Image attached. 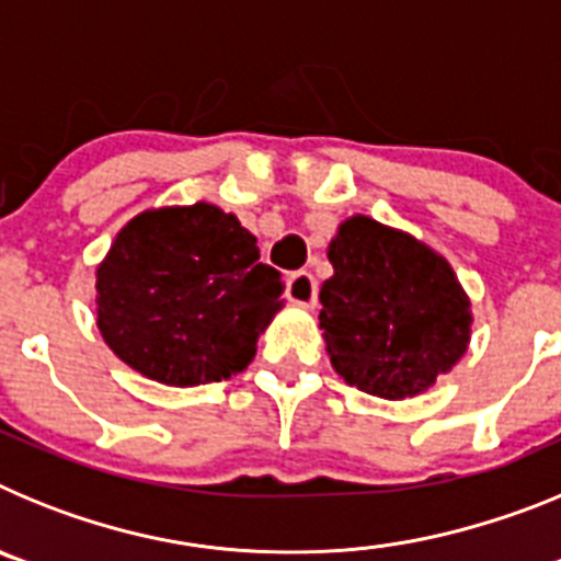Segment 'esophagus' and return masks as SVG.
I'll list each match as a JSON object with an SVG mask.
<instances>
[{
    "mask_svg": "<svg viewBox=\"0 0 561 561\" xmlns=\"http://www.w3.org/2000/svg\"><path fill=\"white\" fill-rule=\"evenodd\" d=\"M286 297H289L291 304L297 306H306V309H311V306L317 304V280L311 272H295V275L286 280Z\"/></svg>",
    "mask_w": 561,
    "mask_h": 561,
    "instance_id": "1",
    "label": "esophagus"
}]
</instances>
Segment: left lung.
I'll list each match as a JSON object with an SVG mask.
<instances>
[{"instance_id": "obj_1", "label": "left lung", "mask_w": 561, "mask_h": 561, "mask_svg": "<svg viewBox=\"0 0 561 561\" xmlns=\"http://www.w3.org/2000/svg\"><path fill=\"white\" fill-rule=\"evenodd\" d=\"M320 329L336 374L379 399H413L466 354L469 297L447 257L410 232L351 216L329 244Z\"/></svg>"}]
</instances>
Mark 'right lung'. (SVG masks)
<instances>
[{
  "instance_id": "1",
  "label": "right lung",
  "mask_w": 561,
  "mask_h": 561,
  "mask_svg": "<svg viewBox=\"0 0 561 561\" xmlns=\"http://www.w3.org/2000/svg\"><path fill=\"white\" fill-rule=\"evenodd\" d=\"M98 329L128 368L171 388L241 374L284 309L280 272L232 213L196 202L134 216L98 266Z\"/></svg>"
}]
</instances>
